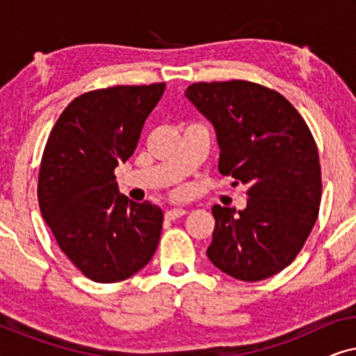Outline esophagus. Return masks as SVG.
Returning a JSON list of instances; mask_svg holds the SVG:
<instances>
[{
  "label": "esophagus",
  "instance_id": "obj_1",
  "mask_svg": "<svg viewBox=\"0 0 356 356\" xmlns=\"http://www.w3.org/2000/svg\"><path fill=\"white\" fill-rule=\"evenodd\" d=\"M186 211L184 209H170V211L165 212V217H167V220H177V218L183 217Z\"/></svg>",
  "mask_w": 356,
  "mask_h": 356
}]
</instances>
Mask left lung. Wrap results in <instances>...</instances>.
<instances>
[{"instance_id":"8db88e82","label":"left lung","mask_w":356,"mask_h":356,"mask_svg":"<svg viewBox=\"0 0 356 356\" xmlns=\"http://www.w3.org/2000/svg\"><path fill=\"white\" fill-rule=\"evenodd\" d=\"M184 95L216 129L218 172L248 186L243 211L212 207L207 257L243 282L279 274L319 212V155L308 124L284 95L254 82H197Z\"/></svg>"}]
</instances>
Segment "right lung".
Returning a JSON list of instances; mask_svg holds the SVG:
<instances>
[{"instance_id": "1", "label": "right lung", "mask_w": 356, "mask_h": 356, "mask_svg": "<svg viewBox=\"0 0 356 356\" xmlns=\"http://www.w3.org/2000/svg\"><path fill=\"white\" fill-rule=\"evenodd\" d=\"M165 84L115 86L82 94L48 136L38 206L60 250L99 284L129 279L152 259L163 212L120 193L115 168L134 154Z\"/></svg>"}]
</instances>
